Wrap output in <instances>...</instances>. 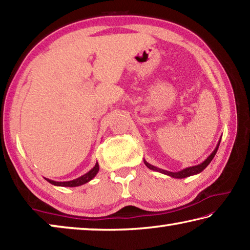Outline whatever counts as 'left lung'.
<instances>
[{"instance_id":"obj_1","label":"left lung","mask_w":250,"mask_h":250,"mask_svg":"<svg viewBox=\"0 0 250 250\" xmlns=\"http://www.w3.org/2000/svg\"><path fill=\"white\" fill-rule=\"evenodd\" d=\"M219 143H221V139H219V141L217 143L216 147H215V150L211 152V153L208 156H207V159L204 161V162L198 164V166H194V167L183 168V170H181L179 172H170V171H167V170H162V168H159V167H156L154 166H152V164H150V163H147L146 160H143V161H145V164L150 168V170L160 172V173H162V174H166V175H168L171 177H174V179H184V177H188V176L198 174V173H201L207 166H208V164L210 163V161L214 159L215 154H216V152L218 150V146H219Z\"/></svg>"}]
</instances>
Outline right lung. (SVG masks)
<instances>
[{"mask_svg":"<svg viewBox=\"0 0 250 250\" xmlns=\"http://www.w3.org/2000/svg\"><path fill=\"white\" fill-rule=\"evenodd\" d=\"M98 171H99V164H98V162H96L95 167H92L89 172H87L86 174L79 176V177H77V179H75V180L65 181V182H57V181H53V180L46 179V177H45V180L47 181V182H49L50 184L56 185V186H65V188H76V186L83 185V184L88 183V182H89V181H91L97 175V173H98Z\"/></svg>","mask_w":250,"mask_h":250,"instance_id":"add662e5","label":"right lung"}]
</instances>
